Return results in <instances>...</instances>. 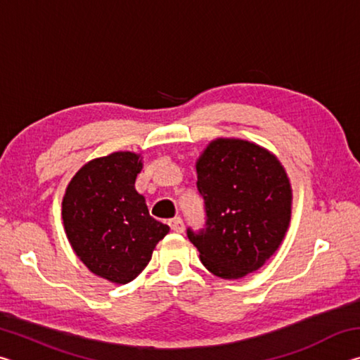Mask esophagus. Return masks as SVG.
Listing matches in <instances>:
<instances>
[{"instance_id":"obj_1","label":"esophagus","mask_w":360,"mask_h":360,"mask_svg":"<svg viewBox=\"0 0 360 360\" xmlns=\"http://www.w3.org/2000/svg\"><path fill=\"white\" fill-rule=\"evenodd\" d=\"M169 227H172V230L176 231V233H182V231H184V222H182L181 217H174L169 221Z\"/></svg>"}]
</instances>
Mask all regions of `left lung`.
I'll use <instances>...</instances> for the list:
<instances>
[{"label": "left lung", "mask_w": 360, "mask_h": 360, "mask_svg": "<svg viewBox=\"0 0 360 360\" xmlns=\"http://www.w3.org/2000/svg\"><path fill=\"white\" fill-rule=\"evenodd\" d=\"M206 229L187 236L222 279H240L278 251L292 214L290 179L279 158L240 138H216L195 163Z\"/></svg>", "instance_id": "8db88e82"}]
</instances>
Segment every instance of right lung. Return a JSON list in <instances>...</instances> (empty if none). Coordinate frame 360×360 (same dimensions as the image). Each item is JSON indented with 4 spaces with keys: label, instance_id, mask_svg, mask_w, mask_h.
I'll use <instances>...</instances> for the list:
<instances>
[{
    "label": "right lung",
    "instance_id": "right-lung-1",
    "mask_svg": "<svg viewBox=\"0 0 360 360\" xmlns=\"http://www.w3.org/2000/svg\"><path fill=\"white\" fill-rule=\"evenodd\" d=\"M141 154L112 152L94 158L72 176L62 202L66 238L79 260L114 284L135 279L169 227L150 217L135 181Z\"/></svg>",
    "mask_w": 360,
    "mask_h": 360
}]
</instances>
